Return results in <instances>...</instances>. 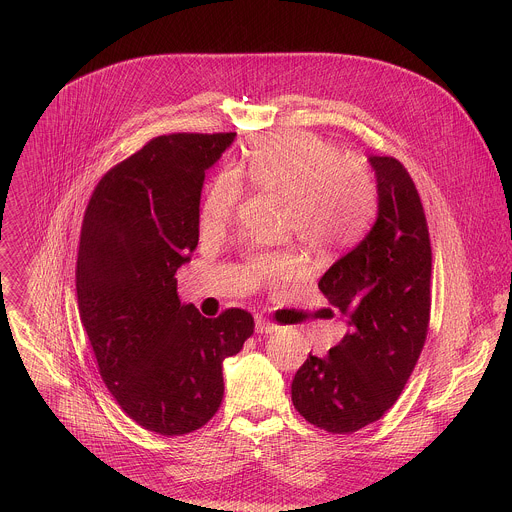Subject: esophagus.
Masks as SVG:
<instances>
[{"mask_svg":"<svg viewBox=\"0 0 512 512\" xmlns=\"http://www.w3.org/2000/svg\"><path fill=\"white\" fill-rule=\"evenodd\" d=\"M256 331L258 333H274V331H278V323H274L272 319H268L264 315H258L256 317Z\"/></svg>","mask_w":512,"mask_h":512,"instance_id":"34e87169","label":"esophagus"}]
</instances>
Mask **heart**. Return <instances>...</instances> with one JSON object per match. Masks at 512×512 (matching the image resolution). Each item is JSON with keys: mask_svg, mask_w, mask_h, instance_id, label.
<instances>
[{"mask_svg": "<svg viewBox=\"0 0 512 512\" xmlns=\"http://www.w3.org/2000/svg\"><path fill=\"white\" fill-rule=\"evenodd\" d=\"M240 179L290 197V224L315 250H337L357 242L376 209V183L365 159L341 155L331 140L311 132H278L258 138L236 163L209 185L201 205V226L222 228L242 197ZM305 266L297 252H256L248 272L264 284H290Z\"/></svg>", "mask_w": 512, "mask_h": 512, "instance_id": "b5f03b06", "label": "heart"}]
</instances>
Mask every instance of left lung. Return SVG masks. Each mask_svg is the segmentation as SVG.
Wrapping results in <instances>:
<instances>
[{
	"label": "left lung",
	"instance_id": "8db88e82",
	"mask_svg": "<svg viewBox=\"0 0 512 512\" xmlns=\"http://www.w3.org/2000/svg\"><path fill=\"white\" fill-rule=\"evenodd\" d=\"M368 161L378 183L376 222L319 280L351 331L327 357L309 355L292 382L295 410L331 434H353L394 406L430 327L432 244L420 193L396 157Z\"/></svg>",
	"mask_w": 512,
	"mask_h": 512
}]
</instances>
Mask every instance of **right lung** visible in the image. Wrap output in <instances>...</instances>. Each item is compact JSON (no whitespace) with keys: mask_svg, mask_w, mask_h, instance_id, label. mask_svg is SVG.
<instances>
[{"mask_svg":"<svg viewBox=\"0 0 512 512\" xmlns=\"http://www.w3.org/2000/svg\"><path fill=\"white\" fill-rule=\"evenodd\" d=\"M234 132L167 134L108 169L84 211L78 313L120 408L159 436L203 428L224 396L222 363L254 333L238 307L203 317L177 297V268L199 242L205 171Z\"/></svg>","mask_w":512,"mask_h":512,"instance_id":"right-lung-1","label":"right lung"}]
</instances>
